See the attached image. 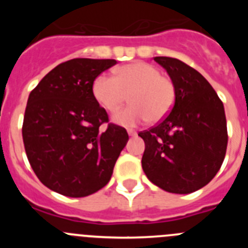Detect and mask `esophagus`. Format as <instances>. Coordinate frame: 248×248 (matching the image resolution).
<instances>
[{"label":"esophagus","instance_id":"obj_1","mask_svg":"<svg viewBox=\"0 0 248 248\" xmlns=\"http://www.w3.org/2000/svg\"><path fill=\"white\" fill-rule=\"evenodd\" d=\"M128 134H129V137H135L138 133L135 130H133V129H128Z\"/></svg>","mask_w":248,"mask_h":248}]
</instances>
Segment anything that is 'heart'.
I'll use <instances>...</instances> for the list:
<instances>
[{
    "instance_id": "b5f03b06",
    "label": "heart",
    "mask_w": 248,
    "mask_h": 248,
    "mask_svg": "<svg viewBox=\"0 0 248 248\" xmlns=\"http://www.w3.org/2000/svg\"><path fill=\"white\" fill-rule=\"evenodd\" d=\"M92 92L109 113L117 111L129 95L131 104L113 118L114 123L128 128L148 119L153 123L163 120L175 102L174 82L146 62L122 65L115 71V77L100 74L94 79Z\"/></svg>"
}]
</instances>
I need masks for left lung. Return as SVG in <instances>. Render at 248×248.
<instances>
[{
	"label": "left lung",
	"instance_id": "obj_1",
	"mask_svg": "<svg viewBox=\"0 0 248 248\" xmlns=\"http://www.w3.org/2000/svg\"><path fill=\"white\" fill-rule=\"evenodd\" d=\"M175 85L171 111L140 131L145 143L141 166L149 180L172 194L201 189L217 174L227 149L225 109L196 69L170 57H155Z\"/></svg>",
	"mask_w": 248,
	"mask_h": 248
}]
</instances>
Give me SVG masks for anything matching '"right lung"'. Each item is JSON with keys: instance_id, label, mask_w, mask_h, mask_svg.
Here are the masks:
<instances>
[{"instance_id": "obj_1", "label": "right lung", "mask_w": 248, "mask_h": 248, "mask_svg": "<svg viewBox=\"0 0 248 248\" xmlns=\"http://www.w3.org/2000/svg\"><path fill=\"white\" fill-rule=\"evenodd\" d=\"M114 64L115 59H71L46 74L30 93L22 137L28 161L48 189L84 198L110 180L129 137L109 123L92 85Z\"/></svg>"}]
</instances>
